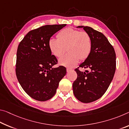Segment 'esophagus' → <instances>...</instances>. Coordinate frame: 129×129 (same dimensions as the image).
<instances>
[{
	"label": "esophagus",
	"instance_id": "34e87169",
	"mask_svg": "<svg viewBox=\"0 0 129 129\" xmlns=\"http://www.w3.org/2000/svg\"><path fill=\"white\" fill-rule=\"evenodd\" d=\"M72 69H70V68H67V72H71V71H72Z\"/></svg>",
	"mask_w": 129,
	"mask_h": 129
}]
</instances>
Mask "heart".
<instances>
[{"label":"heart","instance_id":"heart-1","mask_svg":"<svg viewBox=\"0 0 129 129\" xmlns=\"http://www.w3.org/2000/svg\"><path fill=\"white\" fill-rule=\"evenodd\" d=\"M57 38L50 39L49 48L57 57L62 56L67 48L68 53L59 60V64L62 66L72 68L80 59L85 60L90 54L92 44L91 36L87 32L67 28L59 33Z\"/></svg>","mask_w":129,"mask_h":129}]
</instances>
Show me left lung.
<instances>
[{"label":"left lung","mask_w":129,"mask_h":129,"mask_svg":"<svg viewBox=\"0 0 129 129\" xmlns=\"http://www.w3.org/2000/svg\"><path fill=\"white\" fill-rule=\"evenodd\" d=\"M77 27L83 28L89 34L92 46L88 57L79 65L90 71L81 72L79 67L75 69L77 77L73 83V91L79 101L91 103L101 98L111 83L116 69V54L113 46L102 33L88 26Z\"/></svg>","instance_id":"obj_1"}]
</instances>
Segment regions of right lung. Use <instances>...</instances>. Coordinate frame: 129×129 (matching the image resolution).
<instances>
[{"label": "right lung", "mask_w": 129, "mask_h": 129, "mask_svg": "<svg viewBox=\"0 0 129 129\" xmlns=\"http://www.w3.org/2000/svg\"><path fill=\"white\" fill-rule=\"evenodd\" d=\"M66 25H45L31 30L18 45L16 75L23 90L37 101L51 99L66 75L64 67L53 68L57 59L49 48L51 37Z\"/></svg>", "instance_id": "obj_1"}]
</instances>
